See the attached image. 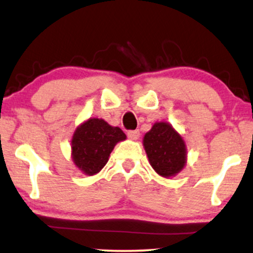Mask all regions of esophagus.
I'll use <instances>...</instances> for the list:
<instances>
[{"instance_id":"obj_1","label":"esophagus","mask_w":253,"mask_h":253,"mask_svg":"<svg viewBox=\"0 0 253 253\" xmlns=\"http://www.w3.org/2000/svg\"><path fill=\"white\" fill-rule=\"evenodd\" d=\"M127 137L132 141H136L139 137V131L138 130H130V131H127Z\"/></svg>"}]
</instances>
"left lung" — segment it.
I'll list each match as a JSON object with an SVG mask.
<instances>
[{
    "mask_svg": "<svg viewBox=\"0 0 253 253\" xmlns=\"http://www.w3.org/2000/svg\"><path fill=\"white\" fill-rule=\"evenodd\" d=\"M143 145L151 167L163 177L180 173L186 165V144L170 124L155 123L144 135Z\"/></svg>",
    "mask_w": 253,
    "mask_h": 253,
    "instance_id": "1",
    "label": "left lung"
}]
</instances>
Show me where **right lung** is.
Returning a JSON list of instances; mask_svg holds the SVG:
<instances>
[{"label":"right lung","mask_w":253,"mask_h":253,"mask_svg":"<svg viewBox=\"0 0 253 253\" xmlns=\"http://www.w3.org/2000/svg\"><path fill=\"white\" fill-rule=\"evenodd\" d=\"M126 138L118 126H111L104 120L90 118L76 129L72 137L74 165L86 175H94L109 161L118 142Z\"/></svg>","instance_id":"obj_1"}]
</instances>
